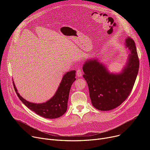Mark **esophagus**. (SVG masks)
<instances>
[{"instance_id": "1", "label": "esophagus", "mask_w": 150, "mask_h": 150, "mask_svg": "<svg viewBox=\"0 0 150 150\" xmlns=\"http://www.w3.org/2000/svg\"><path fill=\"white\" fill-rule=\"evenodd\" d=\"M82 71L81 70V69H79L76 71V75L78 77H80L82 75Z\"/></svg>"}]
</instances>
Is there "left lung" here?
I'll use <instances>...</instances> for the list:
<instances>
[{"instance_id":"left-lung-1","label":"left lung","mask_w":150,"mask_h":150,"mask_svg":"<svg viewBox=\"0 0 150 150\" xmlns=\"http://www.w3.org/2000/svg\"><path fill=\"white\" fill-rule=\"evenodd\" d=\"M125 45L131 52L126 66L121 73H110L97 60L90 59L83 66V78L86 80L93 105L99 110H112L126 100L134 85L139 62L134 40L129 37Z\"/></svg>"}]
</instances>
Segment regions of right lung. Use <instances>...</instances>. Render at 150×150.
<instances>
[{
  "instance_id": "1",
  "label": "right lung",
  "mask_w": 150,
  "mask_h": 150,
  "mask_svg": "<svg viewBox=\"0 0 150 150\" xmlns=\"http://www.w3.org/2000/svg\"><path fill=\"white\" fill-rule=\"evenodd\" d=\"M75 72V71H71L64 75L54 96L44 103L36 104L27 101L18 93L13 81V85L18 97L28 109L43 117L56 119L65 114L67 110L70 89L76 79Z\"/></svg>"
}]
</instances>
